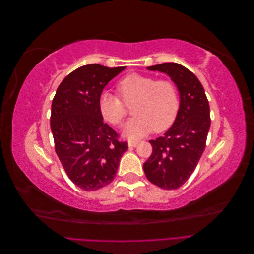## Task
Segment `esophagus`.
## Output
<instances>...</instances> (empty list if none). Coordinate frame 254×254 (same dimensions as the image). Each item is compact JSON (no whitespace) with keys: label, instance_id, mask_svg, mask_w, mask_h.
<instances>
[{"label":"esophagus","instance_id":"esophagus-1","mask_svg":"<svg viewBox=\"0 0 254 254\" xmlns=\"http://www.w3.org/2000/svg\"><path fill=\"white\" fill-rule=\"evenodd\" d=\"M129 147H136L139 145V141H128Z\"/></svg>","mask_w":254,"mask_h":254}]
</instances>
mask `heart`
<instances>
[{
	"mask_svg": "<svg viewBox=\"0 0 254 254\" xmlns=\"http://www.w3.org/2000/svg\"><path fill=\"white\" fill-rule=\"evenodd\" d=\"M118 91L123 99L105 92L98 99V109L105 121L120 126L128 113L127 106L133 104L135 115L125 127V134L137 139L155 130L163 132L171 128L178 117L180 96L176 83L150 75L131 74L123 78Z\"/></svg>",
	"mask_w": 254,
	"mask_h": 254,
	"instance_id": "heart-1",
	"label": "heart"
}]
</instances>
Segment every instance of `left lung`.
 Wrapping results in <instances>:
<instances>
[{
  "instance_id": "8db88e82",
  "label": "left lung",
  "mask_w": 254,
  "mask_h": 254,
  "mask_svg": "<svg viewBox=\"0 0 254 254\" xmlns=\"http://www.w3.org/2000/svg\"><path fill=\"white\" fill-rule=\"evenodd\" d=\"M171 76L180 93V109L163 136L150 140L152 152L143 165L147 179L164 190H176L193 174L206 146L210 106L201 82L189 68L165 63L148 66Z\"/></svg>"
}]
</instances>
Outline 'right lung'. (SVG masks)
<instances>
[{
  "label": "right lung",
  "mask_w": 254,
  "mask_h": 254,
  "mask_svg": "<svg viewBox=\"0 0 254 254\" xmlns=\"http://www.w3.org/2000/svg\"><path fill=\"white\" fill-rule=\"evenodd\" d=\"M125 66L87 64L61 81L52 102L51 130L55 151L71 181L96 190L114 179L128 143L104 122L98 99L106 84Z\"/></svg>",
  "instance_id": "add662e5"
}]
</instances>
